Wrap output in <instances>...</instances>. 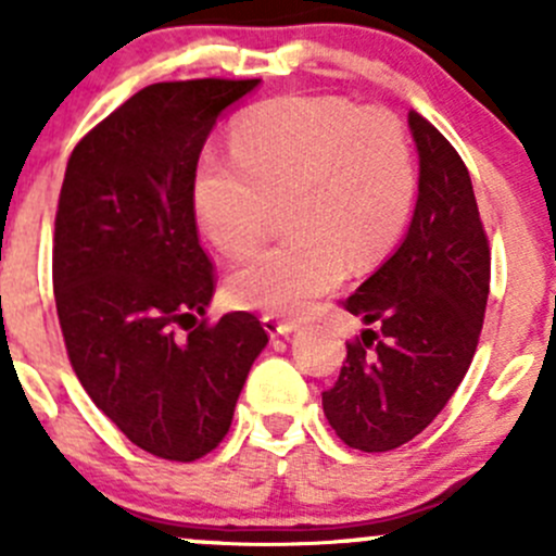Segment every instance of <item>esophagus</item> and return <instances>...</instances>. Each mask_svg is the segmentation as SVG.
I'll use <instances>...</instances> for the list:
<instances>
[{
    "label": "esophagus",
    "mask_w": 556,
    "mask_h": 556,
    "mask_svg": "<svg viewBox=\"0 0 556 556\" xmlns=\"http://www.w3.org/2000/svg\"><path fill=\"white\" fill-rule=\"evenodd\" d=\"M263 328H266V333L271 336V339H277V336H288L293 333V330H299V325L295 323H288V319H279V317H263Z\"/></svg>",
    "instance_id": "1"
}]
</instances>
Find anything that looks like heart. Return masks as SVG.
Wrapping results in <instances>:
<instances>
[{
  "instance_id": "1",
  "label": "heart",
  "mask_w": 556,
  "mask_h": 556,
  "mask_svg": "<svg viewBox=\"0 0 556 556\" xmlns=\"http://www.w3.org/2000/svg\"><path fill=\"white\" fill-rule=\"evenodd\" d=\"M231 159L201 161L193 210L226 255L261 242L285 201L282 242L228 277V299L271 317H301L350 271L384 261L412 217L417 169L406 128L387 110L339 97H279L231 128Z\"/></svg>"
}]
</instances>
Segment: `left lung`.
<instances>
[{
    "instance_id": "obj_1",
    "label": "left lung",
    "mask_w": 556,
    "mask_h": 556,
    "mask_svg": "<svg viewBox=\"0 0 556 556\" xmlns=\"http://www.w3.org/2000/svg\"><path fill=\"white\" fill-rule=\"evenodd\" d=\"M419 193L406 239L344 301L363 319L339 382L323 392L330 428L352 450L390 452L450 403L479 344L490 295V244L457 150L408 112Z\"/></svg>"
}]
</instances>
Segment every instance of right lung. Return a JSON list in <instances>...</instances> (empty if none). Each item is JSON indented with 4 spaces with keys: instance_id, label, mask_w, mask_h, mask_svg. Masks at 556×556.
<instances>
[{
    "instance_id": "right-lung-1",
    "label": "right lung",
    "mask_w": 556,
    "mask_h": 556,
    "mask_svg": "<svg viewBox=\"0 0 556 556\" xmlns=\"http://www.w3.org/2000/svg\"><path fill=\"white\" fill-rule=\"evenodd\" d=\"M257 83L142 88L77 142L61 185L53 293L72 368L131 444L177 463L226 439L268 344L250 312L204 319L215 274L193 212L201 148Z\"/></svg>"
}]
</instances>
